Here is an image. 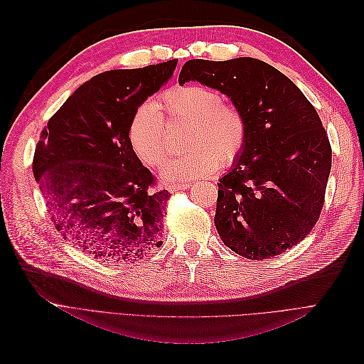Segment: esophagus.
<instances>
[{"label":"esophagus","mask_w":364,"mask_h":364,"mask_svg":"<svg viewBox=\"0 0 364 364\" xmlns=\"http://www.w3.org/2000/svg\"><path fill=\"white\" fill-rule=\"evenodd\" d=\"M188 183H170L168 186H167V190L170 191V193H176V191H183V190H186L188 188Z\"/></svg>","instance_id":"1"}]
</instances>
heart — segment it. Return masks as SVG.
I'll return each instance as SVG.
<instances>
[{
  "instance_id": "obj_1",
  "label": "heart",
  "mask_w": 364,
  "mask_h": 364,
  "mask_svg": "<svg viewBox=\"0 0 364 364\" xmlns=\"http://www.w3.org/2000/svg\"><path fill=\"white\" fill-rule=\"evenodd\" d=\"M167 114L174 123L188 124L182 156L164 170L167 179L193 181L215 171L217 165L229 167L243 153L247 142V119L241 109L223 102L213 87L183 85L173 87L155 102L141 103L130 117L127 136L138 158L150 167H162L171 155Z\"/></svg>"
}]
</instances>
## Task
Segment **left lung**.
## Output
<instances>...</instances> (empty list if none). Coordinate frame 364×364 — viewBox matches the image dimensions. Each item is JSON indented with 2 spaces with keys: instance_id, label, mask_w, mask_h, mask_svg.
<instances>
[{
  "instance_id": "obj_1",
  "label": "left lung",
  "mask_w": 364,
  "mask_h": 364,
  "mask_svg": "<svg viewBox=\"0 0 364 364\" xmlns=\"http://www.w3.org/2000/svg\"><path fill=\"white\" fill-rule=\"evenodd\" d=\"M226 94L247 119V142L218 183L215 228L247 259H266L302 241L321 217L331 144L314 106L272 65L237 58L193 59L179 83Z\"/></svg>"
}]
</instances>
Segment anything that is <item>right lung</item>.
I'll return each mask as SVG.
<instances>
[{"label": "right lung", "instance_id": "1", "mask_svg": "<svg viewBox=\"0 0 364 364\" xmlns=\"http://www.w3.org/2000/svg\"><path fill=\"white\" fill-rule=\"evenodd\" d=\"M178 60L98 74L70 95L47 126L33 174L58 232L95 259L134 262L162 245L170 199L130 146L135 109L167 82Z\"/></svg>", "mask_w": 364, "mask_h": 364}]
</instances>
